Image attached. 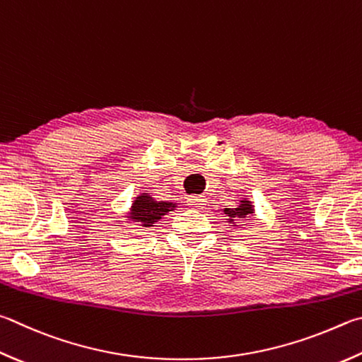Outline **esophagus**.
Listing matches in <instances>:
<instances>
[{"instance_id":"esophagus-1","label":"esophagus","mask_w":362,"mask_h":362,"mask_svg":"<svg viewBox=\"0 0 362 362\" xmlns=\"http://www.w3.org/2000/svg\"><path fill=\"white\" fill-rule=\"evenodd\" d=\"M187 202L192 209H201V207H206L207 199L206 196H189Z\"/></svg>"}]
</instances>
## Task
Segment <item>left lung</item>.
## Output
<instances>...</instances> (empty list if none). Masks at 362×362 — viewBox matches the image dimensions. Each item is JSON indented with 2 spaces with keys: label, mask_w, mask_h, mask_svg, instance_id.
I'll return each mask as SVG.
<instances>
[{
  "label": "left lung",
  "mask_w": 362,
  "mask_h": 362,
  "mask_svg": "<svg viewBox=\"0 0 362 362\" xmlns=\"http://www.w3.org/2000/svg\"><path fill=\"white\" fill-rule=\"evenodd\" d=\"M225 214L229 216V220L235 221V220H239V218H245V216L250 215V214H253V209H252V204H250V201L244 199L239 207L226 209Z\"/></svg>",
  "instance_id": "8db88e82"
}]
</instances>
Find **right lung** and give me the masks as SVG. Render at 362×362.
Here are the masks:
<instances>
[{
    "mask_svg": "<svg viewBox=\"0 0 362 362\" xmlns=\"http://www.w3.org/2000/svg\"><path fill=\"white\" fill-rule=\"evenodd\" d=\"M173 207H175L173 202H156L155 199L144 193L136 198L133 204V210H131V218L148 228L152 226L156 220H160L164 214L173 210Z\"/></svg>",
    "mask_w": 362,
    "mask_h": 362,
    "instance_id": "obj_1",
    "label": "right lung"
}]
</instances>
